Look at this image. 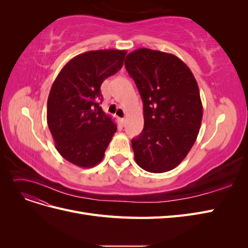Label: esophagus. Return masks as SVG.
<instances>
[{"instance_id":"34e87169","label":"esophagus","mask_w":248,"mask_h":248,"mask_svg":"<svg viewBox=\"0 0 248 248\" xmlns=\"http://www.w3.org/2000/svg\"><path fill=\"white\" fill-rule=\"evenodd\" d=\"M120 122H121V124L123 125L125 123V119L124 118H120Z\"/></svg>"}]
</instances>
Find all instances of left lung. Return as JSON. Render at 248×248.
Returning <instances> with one entry per match:
<instances>
[{"mask_svg": "<svg viewBox=\"0 0 248 248\" xmlns=\"http://www.w3.org/2000/svg\"><path fill=\"white\" fill-rule=\"evenodd\" d=\"M125 67L144 103V129L131 140L134 159L147 171H169L188 154L201 128L198 82L182 60L159 50H133Z\"/></svg>", "mask_w": 248, "mask_h": 248, "instance_id": "left-lung-1", "label": "left lung"}]
</instances>
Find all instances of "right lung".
I'll list each match as a JSON object with an SVG mask.
<instances>
[{
    "label": "right lung",
    "mask_w": 248,
    "mask_h": 248,
    "mask_svg": "<svg viewBox=\"0 0 248 248\" xmlns=\"http://www.w3.org/2000/svg\"><path fill=\"white\" fill-rule=\"evenodd\" d=\"M126 50H91L72 58L47 99V125L63 158L80 168L98 164L117 131L99 106L103 80L122 68Z\"/></svg>",
    "instance_id": "1"
}]
</instances>
